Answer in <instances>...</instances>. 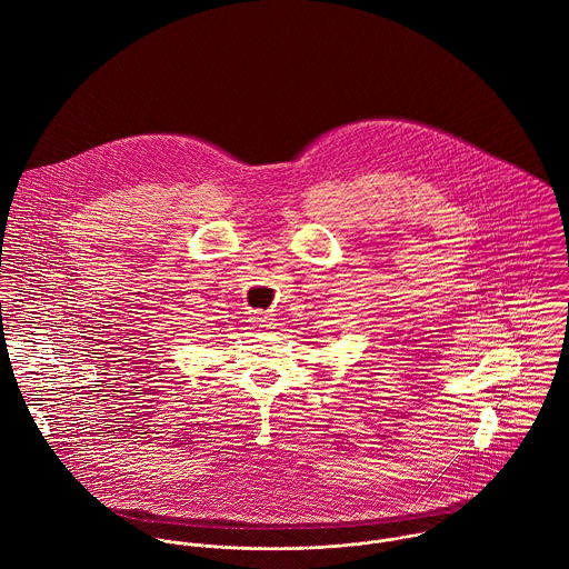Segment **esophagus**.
<instances>
[{
    "label": "esophagus",
    "mask_w": 569,
    "mask_h": 569,
    "mask_svg": "<svg viewBox=\"0 0 569 569\" xmlns=\"http://www.w3.org/2000/svg\"><path fill=\"white\" fill-rule=\"evenodd\" d=\"M252 323H254L257 328H261V330H270V328L274 326L272 317H270V315H266V312H254V317H252Z\"/></svg>",
    "instance_id": "34e87169"
}]
</instances>
